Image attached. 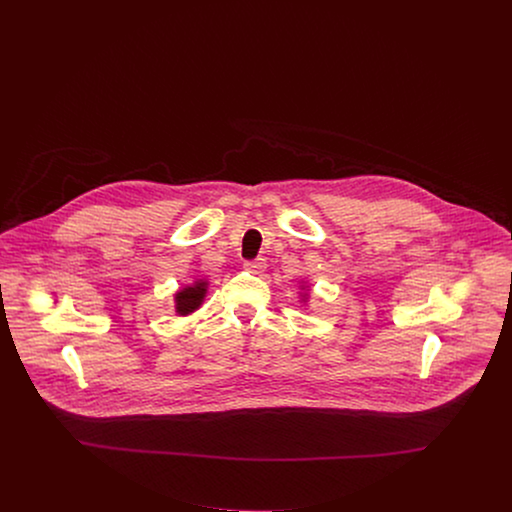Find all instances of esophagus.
Here are the masks:
<instances>
[{
	"instance_id": "obj_1",
	"label": "esophagus",
	"mask_w": 512,
	"mask_h": 512,
	"mask_svg": "<svg viewBox=\"0 0 512 512\" xmlns=\"http://www.w3.org/2000/svg\"><path fill=\"white\" fill-rule=\"evenodd\" d=\"M245 269H247L249 272H255V274H259V272H263L265 269H267V263H265V259L247 261V263H245Z\"/></svg>"
}]
</instances>
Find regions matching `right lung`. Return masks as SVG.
I'll use <instances>...</instances> for the list:
<instances>
[{
    "mask_svg": "<svg viewBox=\"0 0 512 512\" xmlns=\"http://www.w3.org/2000/svg\"><path fill=\"white\" fill-rule=\"evenodd\" d=\"M205 294H207V282L205 280H199L193 286L183 288L176 294V311L180 315L193 313L205 300Z\"/></svg>",
    "mask_w": 512,
    "mask_h": 512,
    "instance_id": "right-lung-1",
    "label": "right lung"
}]
</instances>
